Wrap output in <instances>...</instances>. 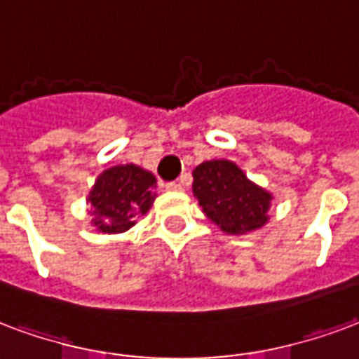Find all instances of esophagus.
Instances as JSON below:
<instances>
[{"instance_id": "34e87169", "label": "esophagus", "mask_w": 359, "mask_h": 359, "mask_svg": "<svg viewBox=\"0 0 359 359\" xmlns=\"http://www.w3.org/2000/svg\"><path fill=\"white\" fill-rule=\"evenodd\" d=\"M165 190H169V192H180L182 184L180 182H169V184H165Z\"/></svg>"}]
</instances>
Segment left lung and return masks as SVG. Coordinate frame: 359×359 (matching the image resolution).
Returning <instances> with one entry per match:
<instances>
[{
	"instance_id": "1",
	"label": "left lung",
	"mask_w": 359,
	"mask_h": 359,
	"mask_svg": "<svg viewBox=\"0 0 359 359\" xmlns=\"http://www.w3.org/2000/svg\"><path fill=\"white\" fill-rule=\"evenodd\" d=\"M192 192L207 219L230 236L259 230L270 220L274 196L247 179L230 159H209L192 171Z\"/></svg>"
}]
</instances>
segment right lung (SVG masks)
Listing matches in <instances>:
<instances>
[{
	"mask_svg": "<svg viewBox=\"0 0 359 359\" xmlns=\"http://www.w3.org/2000/svg\"><path fill=\"white\" fill-rule=\"evenodd\" d=\"M156 177L135 163L114 165L100 172L87 196L91 224L102 233H121L135 226V217L150 211Z\"/></svg>",
	"mask_w": 359,
	"mask_h": 359,
	"instance_id": "add662e5",
	"label": "right lung"
}]
</instances>
